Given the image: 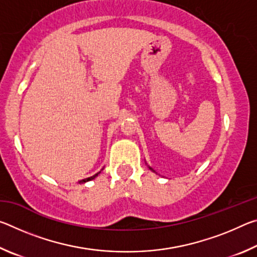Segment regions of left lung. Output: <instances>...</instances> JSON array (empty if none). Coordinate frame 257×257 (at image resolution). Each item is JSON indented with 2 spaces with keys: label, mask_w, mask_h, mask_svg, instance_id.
Wrapping results in <instances>:
<instances>
[{
  "label": "left lung",
  "mask_w": 257,
  "mask_h": 257,
  "mask_svg": "<svg viewBox=\"0 0 257 257\" xmlns=\"http://www.w3.org/2000/svg\"><path fill=\"white\" fill-rule=\"evenodd\" d=\"M150 169H151V168H150ZM151 170H152V169H151Z\"/></svg>",
  "instance_id": "8db88e82"
}]
</instances>
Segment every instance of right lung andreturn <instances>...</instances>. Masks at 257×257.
Wrapping results in <instances>:
<instances>
[{
    "label": "right lung",
    "mask_w": 257,
    "mask_h": 257,
    "mask_svg": "<svg viewBox=\"0 0 257 257\" xmlns=\"http://www.w3.org/2000/svg\"><path fill=\"white\" fill-rule=\"evenodd\" d=\"M98 173H99V172H98ZM98 173H96V175H94V176L89 177V178H86V179H82V180H80V181H79V184H82V182H86V181H89V180L94 179V178H96V176H98Z\"/></svg>",
    "instance_id": "1"
}]
</instances>
